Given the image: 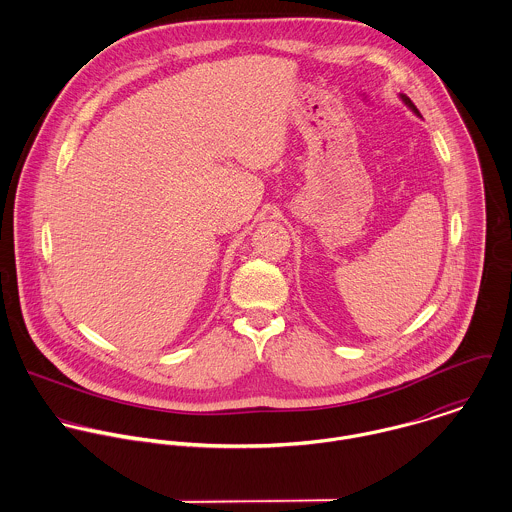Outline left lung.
I'll return each mask as SVG.
<instances>
[{
  "instance_id": "left-lung-1",
  "label": "left lung",
  "mask_w": 512,
  "mask_h": 512,
  "mask_svg": "<svg viewBox=\"0 0 512 512\" xmlns=\"http://www.w3.org/2000/svg\"><path fill=\"white\" fill-rule=\"evenodd\" d=\"M400 99H402V101H404V104H406V106H408V108H411V110H413V112H415V114H419V110H417V108H415V104L411 103V101H409L408 97H406V95H400Z\"/></svg>"
}]
</instances>
